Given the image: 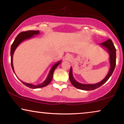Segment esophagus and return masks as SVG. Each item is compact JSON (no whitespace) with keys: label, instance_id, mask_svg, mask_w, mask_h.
Instances as JSON below:
<instances>
[{"label":"esophagus","instance_id":"obj_1","mask_svg":"<svg viewBox=\"0 0 124 124\" xmlns=\"http://www.w3.org/2000/svg\"><path fill=\"white\" fill-rule=\"evenodd\" d=\"M66 57H67V59H69L70 57H71V56H70V55H69V54H68V55H67V56H66Z\"/></svg>","mask_w":124,"mask_h":124}]
</instances>
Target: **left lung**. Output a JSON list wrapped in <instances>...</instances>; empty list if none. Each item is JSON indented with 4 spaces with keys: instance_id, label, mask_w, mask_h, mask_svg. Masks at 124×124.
Returning <instances> with one entry per match:
<instances>
[{
    "instance_id": "obj_1",
    "label": "left lung",
    "mask_w": 124,
    "mask_h": 124,
    "mask_svg": "<svg viewBox=\"0 0 124 124\" xmlns=\"http://www.w3.org/2000/svg\"><path fill=\"white\" fill-rule=\"evenodd\" d=\"M100 45L103 47L106 48V50L108 51V53L109 54L110 57V70L108 72L107 76L105 77V78L101 81V82L97 83L95 84H83L81 83L78 82L77 81H76L73 76V73H72V68L71 67L70 70L69 72V79L71 84L76 88L81 89V90H92L94 89L98 88L100 86H101L103 84H104L106 81H107L110 77L112 76V73H113V71L115 69L116 66V49L114 47L113 43L110 39L106 40V41L103 42L100 44Z\"/></svg>"
}]
</instances>
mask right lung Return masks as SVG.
<instances>
[{"label":"right lung","mask_w":124,"mask_h":124,"mask_svg":"<svg viewBox=\"0 0 124 124\" xmlns=\"http://www.w3.org/2000/svg\"><path fill=\"white\" fill-rule=\"evenodd\" d=\"M39 34V31H24V32H22L19 33L18 35V36L16 37V38L15 39L13 43L12 44L11 47V67L12 69V70L15 73V71H14V66H13V62H12V61H13V55L14 53V51H15L16 48H17L19 44L24 41V40L29 39H30L31 38L34 37V35H38V34ZM62 62V61H59V62H57L55 65H54L51 68L50 70L49 73H48L47 77L46 79H45V81H44L43 82H42V84L39 85H35L31 84H28V83H26L22 81L23 84L24 85H26V86L30 87V88L31 89H38V88H40V87H43L46 86L47 85L50 83V82L53 79V73H54V71L55 69L57 68V67L58 66L59 64L61 63V62Z\"/></svg>","instance_id":"right-lung-1"}]
</instances>
